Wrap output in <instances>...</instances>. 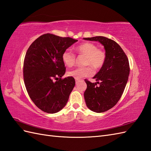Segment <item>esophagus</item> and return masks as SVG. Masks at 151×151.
I'll return each instance as SVG.
<instances>
[{
    "label": "esophagus",
    "instance_id": "esophagus-1",
    "mask_svg": "<svg viewBox=\"0 0 151 151\" xmlns=\"http://www.w3.org/2000/svg\"><path fill=\"white\" fill-rule=\"evenodd\" d=\"M80 79H77V78H76L75 79V82H76V83H78L79 82H80Z\"/></svg>",
    "mask_w": 151,
    "mask_h": 151
}]
</instances>
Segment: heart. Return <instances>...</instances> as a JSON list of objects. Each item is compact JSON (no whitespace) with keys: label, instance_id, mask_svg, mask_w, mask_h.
<instances>
[{"label":"heart","instance_id":"b5f03b06","mask_svg":"<svg viewBox=\"0 0 151 151\" xmlns=\"http://www.w3.org/2000/svg\"><path fill=\"white\" fill-rule=\"evenodd\" d=\"M76 50L80 55H86V65H91L95 69L100 68L106 60V55L104 52L97 49L96 45L93 43H83L77 46ZM62 58L64 64L68 67H71L75 62V55L69 50H65L63 52ZM68 74L75 78L80 79L91 75L93 70L89 66L86 68H76L69 71Z\"/></svg>","mask_w":151,"mask_h":151}]
</instances>
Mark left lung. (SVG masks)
<instances>
[{
  "instance_id": "obj_1",
  "label": "left lung",
  "mask_w": 151,
  "mask_h": 151,
  "mask_svg": "<svg viewBox=\"0 0 151 151\" xmlns=\"http://www.w3.org/2000/svg\"><path fill=\"white\" fill-rule=\"evenodd\" d=\"M102 44L106 51V60L93 78L95 83L87 80L84 92L87 107L95 113L109 110L117 104L127 83L130 68L128 58L122 47L115 41L104 37L83 38ZM100 85L97 86V83Z\"/></svg>"
}]
</instances>
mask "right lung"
I'll use <instances>...</instances> for the list:
<instances>
[{
  "instance_id": "add662e5",
  "label": "right lung",
  "mask_w": 151,
  "mask_h": 151,
  "mask_svg": "<svg viewBox=\"0 0 151 151\" xmlns=\"http://www.w3.org/2000/svg\"><path fill=\"white\" fill-rule=\"evenodd\" d=\"M77 41L47 33L37 38L26 52L24 83L31 100L45 113L53 114L62 110L75 86L72 76L62 79L65 73L62 57Z\"/></svg>"
}]
</instances>
